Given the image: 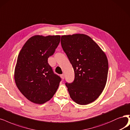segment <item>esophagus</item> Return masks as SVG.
I'll use <instances>...</instances> for the list:
<instances>
[{"label": "esophagus", "instance_id": "1", "mask_svg": "<svg viewBox=\"0 0 130 130\" xmlns=\"http://www.w3.org/2000/svg\"><path fill=\"white\" fill-rule=\"evenodd\" d=\"M61 78L62 79H64V74H63L61 75Z\"/></svg>", "mask_w": 130, "mask_h": 130}]
</instances>
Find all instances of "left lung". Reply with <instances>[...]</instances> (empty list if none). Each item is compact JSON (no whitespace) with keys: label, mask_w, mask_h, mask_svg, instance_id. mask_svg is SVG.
Wrapping results in <instances>:
<instances>
[{"label":"left lung","mask_w":130,"mask_h":130,"mask_svg":"<svg viewBox=\"0 0 130 130\" xmlns=\"http://www.w3.org/2000/svg\"><path fill=\"white\" fill-rule=\"evenodd\" d=\"M61 43L75 73L73 82L66 83L70 98L79 105L91 103L106 83L109 65L105 53L83 34L62 35Z\"/></svg>","instance_id":"8db88e82"}]
</instances>
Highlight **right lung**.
<instances>
[{
    "label": "right lung",
    "mask_w": 130,
    "mask_h": 130,
    "mask_svg": "<svg viewBox=\"0 0 130 130\" xmlns=\"http://www.w3.org/2000/svg\"><path fill=\"white\" fill-rule=\"evenodd\" d=\"M60 39V35H34L26 42L18 56L14 75L16 86L34 103L50 101L59 88L61 78L53 73L48 58L54 53Z\"/></svg>",
    "instance_id": "obj_1"
}]
</instances>
